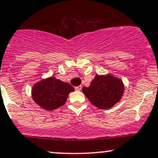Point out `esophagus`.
Returning <instances> with one entry per match:
<instances>
[{"mask_svg":"<svg viewBox=\"0 0 158 158\" xmlns=\"http://www.w3.org/2000/svg\"><path fill=\"white\" fill-rule=\"evenodd\" d=\"M75 89L76 91H81V89H82V86L79 85V86H77V87L75 88Z\"/></svg>","mask_w":158,"mask_h":158,"instance_id":"esophagus-1","label":"esophagus"}]
</instances>
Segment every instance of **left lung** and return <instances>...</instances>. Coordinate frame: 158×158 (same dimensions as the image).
I'll list each match as a JSON object with an SVG mask.
<instances>
[{"label": "left lung", "mask_w": 158, "mask_h": 158, "mask_svg": "<svg viewBox=\"0 0 158 158\" xmlns=\"http://www.w3.org/2000/svg\"><path fill=\"white\" fill-rule=\"evenodd\" d=\"M124 92V82L110 73L97 74L89 87H83L82 93L91 103L101 110H107L119 103Z\"/></svg>", "instance_id": "obj_1"}]
</instances>
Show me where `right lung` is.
I'll list each match as a JSON object with an SVG mask.
<instances>
[{"mask_svg": "<svg viewBox=\"0 0 158 158\" xmlns=\"http://www.w3.org/2000/svg\"><path fill=\"white\" fill-rule=\"evenodd\" d=\"M74 90L69 83L50 76L33 85L31 96L34 101L43 110L52 111L64 104L69 94L73 92Z\"/></svg>", "mask_w": 158, "mask_h": 158, "instance_id": "right-lung-1", "label": "right lung"}]
</instances>
